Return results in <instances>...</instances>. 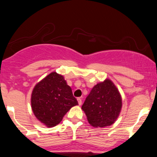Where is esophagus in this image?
I'll list each match as a JSON object with an SVG mask.
<instances>
[{"mask_svg":"<svg viewBox=\"0 0 157 157\" xmlns=\"http://www.w3.org/2000/svg\"><path fill=\"white\" fill-rule=\"evenodd\" d=\"M77 101H78V104L80 105H82V99L80 98V97H79V98H77Z\"/></svg>","mask_w":157,"mask_h":157,"instance_id":"34e87169","label":"esophagus"}]
</instances>
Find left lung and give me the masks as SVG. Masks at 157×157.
I'll list each match as a JSON object with an SVG mask.
<instances>
[{"instance_id":"obj_1","label":"left lung","mask_w":157,"mask_h":157,"mask_svg":"<svg viewBox=\"0 0 157 157\" xmlns=\"http://www.w3.org/2000/svg\"><path fill=\"white\" fill-rule=\"evenodd\" d=\"M122 97L117 88L109 79L95 85L86 97L82 109L88 122L94 128L114 123L122 109Z\"/></svg>"}]
</instances>
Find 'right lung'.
<instances>
[{
	"label": "right lung",
	"instance_id": "add662e5",
	"mask_svg": "<svg viewBox=\"0 0 157 157\" xmlns=\"http://www.w3.org/2000/svg\"><path fill=\"white\" fill-rule=\"evenodd\" d=\"M31 105L36 118L52 128L60 123L64 115L78 102L63 76L53 71L35 85Z\"/></svg>",
	"mask_w": 157,
	"mask_h": 157
}]
</instances>
